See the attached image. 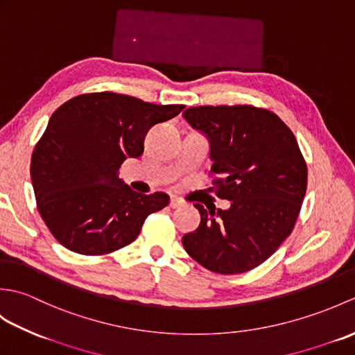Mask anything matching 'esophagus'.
I'll list each match as a JSON object with an SVG mask.
<instances>
[{
  "instance_id": "obj_1",
  "label": "esophagus",
  "mask_w": 355,
  "mask_h": 355,
  "mask_svg": "<svg viewBox=\"0 0 355 355\" xmlns=\"http://www.w3.org/2000/svg\"><path fill=\"white\" fill-rule=\"evenodd\" d=\"M169 206H171L172 209L183 207V206H184V201H183L182 198H178V197H171V202H169Z\"/></svg>"
}]
</instances>
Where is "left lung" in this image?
I'll use <instances>...</instances> for the list:
<instances>
[{
	"mask_svg": "<svg viewBox=\"0 0 355 355\" xmlns=\"http://www.w3.org/2000/svg\"><path fill=\"white\" fill-rule=\"evenodd\" d=\"M183 116L207 135L215 193L230 201L227 210L195 205L201 223L183 236L184 250L214 273H245L293 232L306 192V162L290 128L268 110L207 105Z\"/></svg>",
	"mask_w": 355,
	"mask_h": 355,
	"instance_id": "8db88e82",
	"label": "left lung"
}]
</instances>
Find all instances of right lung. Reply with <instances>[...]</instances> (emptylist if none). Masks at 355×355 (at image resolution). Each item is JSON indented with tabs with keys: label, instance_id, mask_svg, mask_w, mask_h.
<instances>
[{
	"label": "right lung",
	"instance_id": "add662e5",
	"mask_svg": "<svg viewBox=\"0 0 355 355\" xmlns=\"http://www.w3.org/2000/svg\"><path fill=\"white\" fill-rule=\"evenodd\" d=\"M183 108L102 92L73 97L53 112L30 175L37 210L65 248L87 256L116 252L139 236L148 215L169 205L164 192H134L119 168L143 154L150 128Z\"/></svg>",
	"mask_w": 355,
	"mask_h": 355
}]
</instances>
